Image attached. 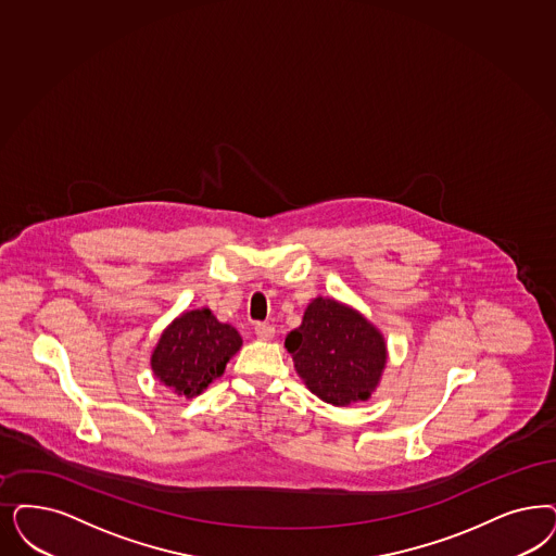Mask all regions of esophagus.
<instances>
[{
  "label": "esophagus",
  "mask_w": 556,
  "mask_h": 556,
  "mask_svg": "<svg viewBox=\"0 0 556 556\" xmlns=\"http://www.w3.org/2000/svg\"><path fill=\"white\" fill-rule=\"evenodd\" d=\"M254 332H256V337L263 339V341H270V339L275 337V328L267 325V323H258V325L254 326Z\"/></svg>",
  "instance_id": "1"
}]
</instances>
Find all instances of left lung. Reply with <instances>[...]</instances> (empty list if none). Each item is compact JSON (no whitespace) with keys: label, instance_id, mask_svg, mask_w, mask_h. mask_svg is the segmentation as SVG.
Instances as JSON below:
<instances>
[{"label":"left lung","instance_id":"left-lung-1","mask_svg":"<svg viewBox=\"0 0 556 556\" xmlns=\"http://www.w3.org/2000/svg\"><path fill=\"white\" fill-rule=\"evenodd\" d=\"M286 349L309 392L332 406L367 401L388 359L382 332L364 314L332 298L307 304Z\"/></svg>","mask_w":556,"mask_h":556}]
</instances>
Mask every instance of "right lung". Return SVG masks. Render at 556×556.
Wrapping results in <instances>:
<instances>
[{
	"mask_svg": "<svg viewBox=\"0 0 556 556\" xmlns=\"http://www.w3.org/2000/svg\"><path fill=\"white\" fill-rule=\"evenodd\" d=\"M242 337L210 307L180 314L166 326L152 353L153 376L178 396H199L240 351Z\"/></svg>",
	"mask_w": 556,
	"mask_h": 556,
	"instance_id": "1",
	"label": "right lung"
}]
</instances>
